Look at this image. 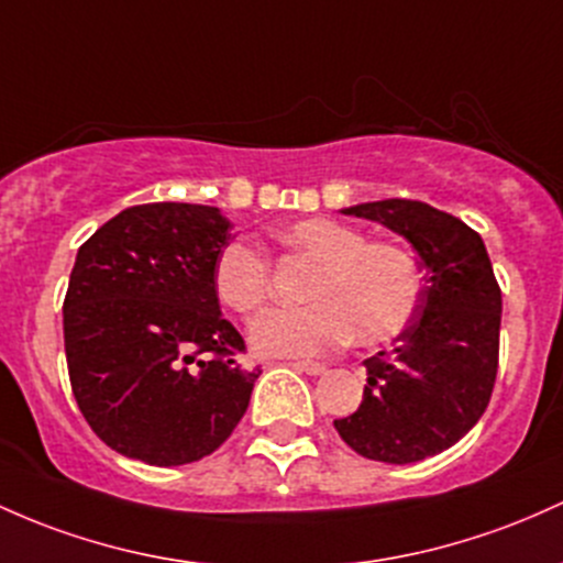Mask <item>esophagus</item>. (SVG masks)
Masks as SVG:
<instances>
[{
	"mask_svg": "<svg viewBox=\"0 0 563 563\" xmlns=\"http://www.w3.org/2000/svg\"><path fill=\"white\" fill-rule=\"evenodd\" d=\"M288 366L296 368V372H301V374H310V376L325 374L323 363H314V361H294V363H288Z\"/></svg>",
	"mask_w": 563,
	"mask_h": 563,
	"instance_id": "obj_1",
	"label": "esophagus"
}]
</instances>
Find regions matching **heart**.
Wrapping results in <instances>:
<instances>
[{"label":"heart","instance_id":"heart-1","mask_svg":"<svg viewBox=\"0 0 563 563\" xmlns=\"http://www.w3.org/2000/svg\"><path fill=\"white\" fill-rule=\"evenodd\" d=\"M286 251L314 262L305 283L310 301L253 318L249 336L262 355H318L339 342L379 344L409 325L422 296L417 256L390 240H366L344 221L312 216L275 227ZM213 291L230 310L249 314L269 294V264L243 243L216 256Z\"/></svg>","mask_w":563,"mask_h":563}]
</instances>
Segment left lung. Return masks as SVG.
Instances as JSON below:
<instances>
[{
	"label": "left lung",
	"mask_w": 563,
	"mask_h": 563,
	"mask_svg": "<svg viewBox=\"0 0 563 563\" xmlns=\"http://www.w3.org/2000/svg\"><path fill=\"white\" fill-rule=\"evenodd\" d=\"M342 213L379 221L422 258L424 286L393 350L366 357L355 413L333 419L366 460L409 465L446 452L489 406L499 361L503 294L481 234L419 200H379Z\"/></svg>",
	"instance_id": "8db88e82"
}]
</instances>
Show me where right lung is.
<instances>
[{"instance_id":"add662e5","label":"right lung","mask_w":563,"mask_h":563,"mask_svg":"<svg viewBox=\"0 0 563 563\" xmlns=\"http://www.w3.org/2000/svg\"><path fill=\"white\" fill-rule=\"evenodd\" d=\"M232 224L191 202L133 206L85 240L64 299L71 393L109 449L170 467L213 454L262 372L213 291Z\"/></svg>"}]
</instances>
